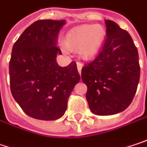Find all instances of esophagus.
<instances>
[{
    "label": "esophagus",
    "instance_id": "obj_1",
    "mask_svg": "<svg viewBox=\"0 0 147 147\" xmlns=\"http://www.w3.org/2000/svg\"><path fill=\"white\" fill-rule=\"evenodd\" d=\"M77 66H78V73L81 74V70L83 68V63L80 62H77Z\"/></svg>",
    "mask_w": 147,
    "mask_h": 147
}]
</instances>
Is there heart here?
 <instances>
[{"label": "heart", "instance_id": "heart-1", "mask_svg": "<svg viewBox=\"0 0 147 147\" xmlns=\"http://www.w3.org/2000/svg\"><path fill=\"white\" fill-rule=\"evenodd\" d=\"M105 29L100 25H84L71 30L66 36V46L79 49L84 59L93 57L101 49L105 39Z\"/></svg>", "mask_w": 147, "mask_h": 147}]
</instances>
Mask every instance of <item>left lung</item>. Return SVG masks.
Masks as SVG:
<instances>
[{
    "instance_id": "left-lung-1",
    "label": "left lung",
    "mask_w": 147,
    "mask_h": 147,
    "mask_svg": "<svg viewBox=\"0 0 147 147\" xmlns=\"http://www.w3.org/2000/svg\"><path fill=\"white\" fill-rule=\"evenodd\" d=\"M106 37L98 55L82 68L86 98L96 115L121 113L132 102L140 80L138 51L129 33L106 20Z\"/></svg>"
}]
</instances>
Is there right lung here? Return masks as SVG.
Masks as SVG:
<instances>
[{
	"label": "right lung",
	"mask_w": 147,
	"mask_h": 147,
	"mask_svg": "<svg viewBox=\"0 0 147 147\" xmlns=\"http://www.w3.org/2000/svg\"><path fill=\"white\" fill-rule=\"evenodd\" d=\"M65 20H40L20 34L13 45L10 85L13 98L28 116L51 121L64 114L70 93L80 80L77 63L60 67L56 45Z\"/></svg>",
	"instance_id": "1"
}]
</instances>
